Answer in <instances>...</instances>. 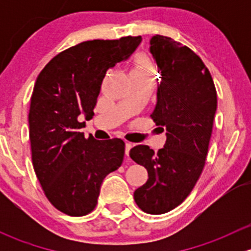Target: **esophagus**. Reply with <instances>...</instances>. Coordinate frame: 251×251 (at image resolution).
<instances>
[{
    "label": "esophagus",
    "mask_w": 251,
    "mask_h": 251,
    "mask_svg": "<svg viewBox=\"0 0 251 251\" xmlns=\"http://www.w3.org/2000/svg\"><path fill=\"white\" fill-rule=\"evenodd\" d=\"M132 148V144L128 143V142H126V146H125V154L126 156H128V153H130V149Z\"/></svg>",
    "instance_id": "esophagus-1"
}]
</instances>
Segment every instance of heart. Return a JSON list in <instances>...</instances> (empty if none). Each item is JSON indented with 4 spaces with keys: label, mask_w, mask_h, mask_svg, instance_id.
<instances>
[{
    "label": "heart",
    "mask_w": 251,
    "mask_h": 251,
    "mask_svg": "<svg viewBox=\"0 0 251 251\" xmlns=\"http://www.w3.org/2000/svg\"><path fill=\"white\" fill-rule=\"evenodd\" d=\"M131 73H140V74H151L154 75L156 73V68L151 57L147 54H141L136 59L135 65H133Z\"/></svg>",
    "instance_id": "obj_1"
}]
</instances>
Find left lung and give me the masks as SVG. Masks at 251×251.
<instances>
[{"mask_svg": "<svg viewBox=\"0 0 251 251\" xmlns=\"http://www.w3.org/2000/svg\"><path fill=\"white\" fill-rule=\"evenodd\" d=\"M151 53L161 72L151 119L166 130L164 148L133 147L130 156L144 166L148 179L133 193L147 214L160 215L178 206L196 186L205 165L217 93L209 69L189 47L155 35ZM164 131V128H163Z\"/></svg>", "mask_w": 251, "mask_h": 251, "instance_id": "8db88e82", "label": "left lung"}]
</instances>
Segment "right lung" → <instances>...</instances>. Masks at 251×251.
<instances>
[{
	"mask_svg": "<svg viewBox=\"0 0 251 251\" xmlns=\"http://www.w3.org/2000/svg\"><path fill=\"white\" fill-rule=\"evenodd\" d=\"M141 41L81 42L52 58L36 78L29 111L32 165L45 196L64 214H90L104 177L123 164L124 141L86 138L81 115L92 119L107 70L127 59Z\"/></svg>",
	"mask_w": 251,
	"mask_h": 251,
	"instance_id": "right-lung-1",
	"label": "right lung"
}]
</instances>
